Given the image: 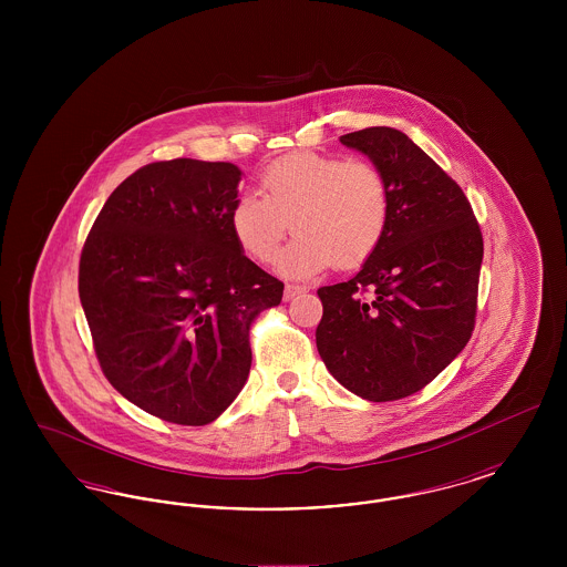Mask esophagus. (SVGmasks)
Returning <instances> with one entry per match:
<instances>
[{"instance_id": "esophagus-1", "label": "esophagus", "mask_w": 567, "mask_h": 567, "mask_svg": "<svg viewBox=\"0 0 567 567\" xmlns=\"http://www.w3.org/2000/svg\"><path fill=\"white\" fill-rule=\"evenodd\" d=\"M306 289L299 287V285H287L285 287V301H291L293 297L301 296Z\"/></svg>"}]
</instances>
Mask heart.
I'll return each mask as SVG.
<instances>
[{
  "instance_id": "b5f03b06",
  "label": "heart",
  "mask_w": 567,
  "mask_h": 567,
  "mask_svg": "<svg viewBox=\"0 0 567 567\" xmlns=\"http://www.w3.org/2000/svg\"><path fill=\"white\" fill-rule=\"evenodd\" d=\"M261 194L236 199L229 215L234 238L248 257L271 264L293 227L297 238L280 270L297 278L331 264L342 270L365 264L391 218L389 183L365 159L291 153L264 169Z\"/></svg>"
}]
</instances>
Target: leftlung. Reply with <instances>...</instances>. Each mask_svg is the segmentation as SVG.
<instances>
[{
  "label": "left lung",
  "instance_id": "left-lung-1",
  "mask_svg": "<svg viewBox=\"0 0 567 567\" xmlns=\"http://www.w3.org/2000/svg\"><path fill=\"white\" fill-rule=\"evenodd\" d=\"M384 174L391 218L351 280L321 287L317 349L368 402L402 400L465 349L476 319L483 234L457 183L393 127L340 135Z\"/></svg>",
  "mask_w": 567,
  "mask_h": 567
}]
</instances>
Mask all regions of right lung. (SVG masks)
<instances>
[{"instance_id": "1", "label": "right lung", "mask_w": 567, "mask_h": 567, "mask_svg": "<svg viewBox=\"0 0 567 567\" xmlns=\"http://www.w3.org/2000/svg\"><path fill=\"white\" fill-rule=\"evenodd\" d=\"M225 162L140 167L112 190L82 248L79 293L110 384L144 412L208 425L243 391L248 329L285 285L255 266L229 215Z\"/></svg>"}]
</instances>
